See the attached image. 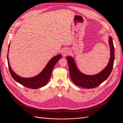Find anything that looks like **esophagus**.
<instances>
[{"mask_svg": "<svg viewBox=\"0 0 123 123\" xmlns=\"http://www.w3.org/2000/svg\"><path fill=\"white\" fill-rule=\"evenodd\" d=\"M68 50L67 49H64L62 51V54L63 57H65L66 56L67 54H68Z\"/></svg>", "mask_w": 123, "mask_h": 123, "instance_id": "34e87169", "label": "esophagus"}]
</instances>
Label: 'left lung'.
<instances>
[{
    "mask_svg": "<svg viewBox=\"0 0 123 123\" xmlns=\"http://www.w3.org/2000/svg\"><path fill=\"white\" fill-rule=\"evenodd\" d=\"M109 40L111 51L109 62L106 67L96 74L86 75L83 74L78 69L73 57H66L68 64L70 77L75 85L85 89H92L98 86L109 77L111 73L114 61V48L111 36Z\"/></svg>",
    "mask_w": 123,
    "mask_h": 123,
    "instance_id": "1",
    "label": "left lung"
}]
</instances>
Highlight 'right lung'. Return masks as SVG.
<instances>
[{
    "label": "right lung",
    "mask_w": 123,
    "mask_h": 123,
    "mask_svg": "<svg viewBox=\"0 0 123 123\" xmlns=\"http://www.w3.org/2000/svg\"><path fill=\"white\" fill-rule=\"evenodd\" d=\"M10 45L8 47V52L10 48ZM62 58V55L61 54L58 55L56 56L52 57L48 63L46 67L42 70V71L37 76H35L31 78H23L19 76L16 74L12 69L9 60L8 54L7 55V60L9 66V71L11 76L13 79L18 82V83L21 84L22 85L26 86L28 88H31L32 89H37L39 87L44 86H45L49 82L52 73V71L56 63Z\"/></svg>",
    "instance_id": "add662e5"
}]
</instances>
